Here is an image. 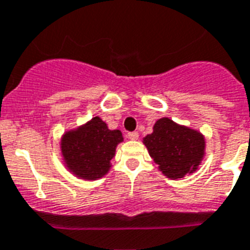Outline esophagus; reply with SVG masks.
<instances>
[{"label":"esophagus","instance_id":"1","mask_svg":"<svg viewBox=\"0 0 250 250\" xmlns=\"http://www.w3.org/2000/svg\"><path fill=\"white\" fill-rule=\"evenodd\" d=\"M127 137H128L129 140H137V138H138V132L137 131L128 132V135H127Z\"/></svg>","mask_w":250,"mask_h":250}]
</instances>
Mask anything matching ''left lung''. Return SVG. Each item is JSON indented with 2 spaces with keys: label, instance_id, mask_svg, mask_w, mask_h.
I'll return each mask as SVG.
<instances>
[{
  "label": "left lung",
  "instance_id": "left-lung-1",
  "mask_svg": "<svg viewBox=\"0 0 250 250\" xmlns=\"http://www.w3.org/2000/svg\"><path fill=\"white\" fill-rule=\"evenodd\" d=\"M150 156L169 178L178 179L196 170L202 160L205 140L200 132L161 118L144 138Z\"/></svg>",
  "mask_w": 250,
  "mask_h": 250
}]
</instances>
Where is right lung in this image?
Returning a JSON list of instances; mask_svg holds the SVG:
<instances>
[{
    "label": "right lung",
    "instance_id": "right-lung-1",
    "mask_svg": "<svg viewBox=\"0 0 250 250\" xmlns=\"http://www.w3.org/2000/svg\"><path fill=\"white\" fill-rule=\"evenodd\" d=\"M122 141L121 131H110L95 117L76 131L67 132L62 140V154L75 175L93 180L109 170L115 147Z\"/></svg>",
    "mask_w": 250,
    "mask_h": 250
}]
</instances>
